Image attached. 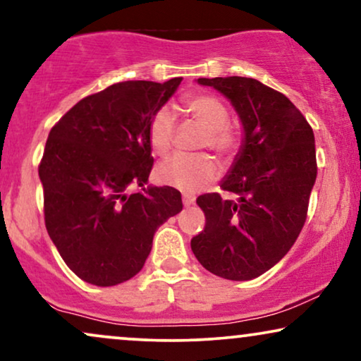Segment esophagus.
Returning <instances> with one entry per match:
<instances>
[{
  "label": "esophagus",
  "instance_id": "34e87169",
  "mask_svg": "<svg viewBox=\"0 0 361 361\" xmlns=\"http://www.w3.org/2000/svg\"><path fill=\"white\" fill-rule=\"evenodd\" d=\"M193 203H195V196L185 193L183 195V204H185V207H191Z\"/></svg>",
  "mask_w": 361,
  "mask_h": 361
}]
</instances>
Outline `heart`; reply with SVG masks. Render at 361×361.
Segmentation results:
<instances>
[{"label": "heart", "mask_w": 361, "mask_h": 361, "mask_svg": "<svg viewBox=\"0 0 361 361\" xmlns=\"http://www.w3.org/2000/svg\"><path fill=\"white\" fill-rule=\"evenodd\" d=\"M186 113L204 128L203 147H208L218 154H226L233 149L236 136L228 126V109L221 99L207 93L190 94L183 99ZM176 133V121L171 109L159 108L152 116L148 126V140L154 154H166L173 147ZM218 168L208 154H175L165 159L157 168L159 183L173 188L195 193L216 178Z\"/></svg>", "instance_id": "b5f03b06"}]
</instances>
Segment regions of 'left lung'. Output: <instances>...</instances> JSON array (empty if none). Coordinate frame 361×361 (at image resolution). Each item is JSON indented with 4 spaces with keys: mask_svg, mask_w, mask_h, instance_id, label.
Returning <instances> with one entry per match:
<instances>
[{
    "mask_svg": "<svg viewBox=\"0 0 361 361\" xmlns=\"http://www.w3.org/2000/svg\"><path fill=\"white\" fill-rule=\"evenodd\" d=\"M230 99L245 143L220 193L198 196L204 228L191 238L196 259L213 275L252 280L280 262L298 238L317 180L314 136L307 118L280 91L243 76L198 78Z\"/></svg>",
    "mask_w": 361,
    "mask_h": 361,
    "instance_id": "left-lung-1",
    "label": "left lung"
}]
</instances>
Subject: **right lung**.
<instances>
[{
  "mask_svg": "<svg viewBox=\"0 0 361 361\" xmlns=\"http://www.w3.org/2000/svg\"><path fill=\"white\" fill-rule=\"evenodd\" d=\"M181 78L123 81L90 94L49 131L38 173L44 225L68 268L97 286L133 278L154 231L183 209L171 186L147 185L153 168L148 126Z\"/></svg>",
  "mask_w": 361,
  "mask_h": 361,
  "instance_id": "add662e5",
  "label": "right lung"
}]
</instances>
